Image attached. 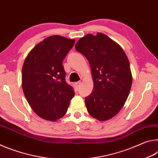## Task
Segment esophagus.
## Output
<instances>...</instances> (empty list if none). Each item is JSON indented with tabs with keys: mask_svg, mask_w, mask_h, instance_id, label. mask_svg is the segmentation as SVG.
<instances>
[{
	"mask_svg": "<svg viewBox=\"0 0 158 158\" xmlns=\"http://www.w3.org/2000/svg\"><path fill=\"white\" fill-rule=\"evenodd\" d=\"M80 85H81V81H78V82H76L75 84H74V86H75V89L77 90L79 89V88L80 86Z\"/></svg>",
	"mask_w": 158,
	"mask_h": 158,
	"instance_id": "1",
	"label": "esophagus"
}]
</instances>
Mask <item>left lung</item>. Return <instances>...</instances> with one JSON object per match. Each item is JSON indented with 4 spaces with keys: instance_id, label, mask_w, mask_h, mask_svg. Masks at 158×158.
Masks as SVG:
<instances>
[{
    "instance_id": "obj_1",
    "label": "left lung",
    "mask_w": 158,
    "mask_h": 158,
    "mask_svg": "<svg viewBox=\"0 0 158 158\" xmlns=\"http://www.w3.org/2000/svg\"><path fill=\"white\" fill-rule=\"evenodd\" d=\"M75 49L87 58L91 69L94 85L85 98L88 112L100 121L111 118L123 106L132 86L126 54L120 45L101 33L81 37Z\"/></svg>"
}]
</instances>
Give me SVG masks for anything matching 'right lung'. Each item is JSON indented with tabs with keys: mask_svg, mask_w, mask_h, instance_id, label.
<instances>
[{
	"mask_svg": "<svg viewBox=\"0 0 158 158\" xmlns=\"http://www.w3.org/2000/svg\"><path fill=\"white\" fill-rule=\"evenodd\" d=\"M74 40L60 35L44 39L26 58L22 68V88L32 109L42 118L57 121L68 111L74 95L65 81L63 61Z\"/></svg>",
	"mask_w": 158,
	"mask_h": 158,
	"instance_id": "1",
	"label": "right lung"
}]
</instances>
